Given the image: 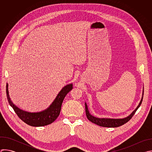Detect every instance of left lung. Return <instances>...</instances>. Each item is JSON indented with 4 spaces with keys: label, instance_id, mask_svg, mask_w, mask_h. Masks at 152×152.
<instances>
[{
    "label": "left lung",
    "instance_id": "left-lung-1",
    "mask_svg": "<svg viewBox=\"0 0 152 152\" xmlns=\"http://www.w3.org/2000/svg\"><path fill=\"white\" fill-rule=\"evenodd\" d=\"M143 95H144V89L142 91V97H141V99L138 105L137 106L135 109L132 112V113L131 114H129L126 117H124L123 118H98V117H94L90 114V113L89 112V110H88L87 104H86V102H85V112H86V117H87V118L90 121H91L92 123H93L96 124H97L100 126H102V127H119V126H122L124 124L126 123L128 121H129L131 119V118L135 114V112L138 109V107L140 106V105L142 103V99H143Z\"/></svg>",
    "mask_w": 152,
    "mask_h": 152
}]
</instances>
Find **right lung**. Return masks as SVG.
<instances>
[{
  "label": "right lung",
  "mask_w": 152,
  "mask_h": 152,
  "mask_svg": "<svg viewBox=\"0 0 152 152\" xmlns=\"http://www.w3.org/2000/svg\"><path fill=\"white\" fill-rule=\"evenodd\" d=\"M72 89V83L64 86L48 108L43 111L36 113H31L21 110L14 104L9 94L8 83H7L6 92L8 101L18 117L28 125L40 127L51 124L58 118L60 114L61 105L65 97Z\"/></svg>",
  "instance_id": "right-lung-1"
}]
</instances>
